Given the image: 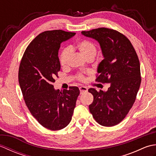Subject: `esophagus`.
I'll return each mask as SVG.
<instances>
[{"mask_svg": "<svg viewBox=\"0 0 156 156\" xmlns=\"http://www.w3.org/2000/svg\"><path fill=\"white\" fill-rule=\"evenodd\" d=\"M79 89H80V94H84L88 91V88L85 87H80L79 88Z\"/></svg>", "mask_w": 156, "mask_h": 156, "instance_id": "34e87169", "label": "esophagus"}]
</instances>
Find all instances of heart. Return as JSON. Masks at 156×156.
<instances>
[{
  "label": "heart",
  "instance_id": "obj_1",
  "mask_svg": "<svg viewBox=\"0 0 156 156\" xmlns=\"http://www.w3.org/2000/svg\"><path fill=\"white\" fill-rule=\"evenodd\" d=\"M70 49H72V46H70ZM76 48H77L80 54L84 56V57L87 59L88 58H93L97 51V46L92 43V41L87 40V39H84V40H82L78 43L76 45ZM69 54V49L68 48H65L61 51L60 54L59 55V64L62 66H65L67 64ZM76 78L78 80L84 82L86 80L85 76L82 74H78L76 75Z\"/></svg>",
  "mask_w": 156,
  "mask_h": 156
}]
</instances>
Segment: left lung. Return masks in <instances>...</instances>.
<instances>
[{
  "label": "left lung",
  "instance_id": "8db88e82",
  "mask_svg": "<svg viewBox=\"0 0 156 156\" xmlns=\"http://www.w3.org/2000/svg\"><path fill=\"white\" fill-rule=\"evenodd\" d=\"M82 34L96 39L102 49L104 59L96 81L111 84L107 92L88 89L94 97L89 110L98 123L112 127L123 120L136 99L141 81L140 60L131 41L120 32L101 27Z\"/></svg>",
  "mask_w": 156,
  "mask_h": 156
}]
</instances>
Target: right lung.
Wrapping results in <instances>:
<instances>
[{
    "instance_id": "obj_1",
    "label": "right lung",
    "mask_w": 156,
    "mask_h": 156,
    "mask_svg": "<svg viewBox=\"0 0 156 156\" xmlns=\"http://www.w3.org/2000/svg\"><path fill=\"white\" fill-rule=\"evenodd\" d=\"M76 33L46 31L39 34L25 49L19 69V82L24 101L31 115L43 127L53 131L66 127L72 120L79 88L55 90L60 64L61 43Z\"/></svg>"
}]
</instances>
